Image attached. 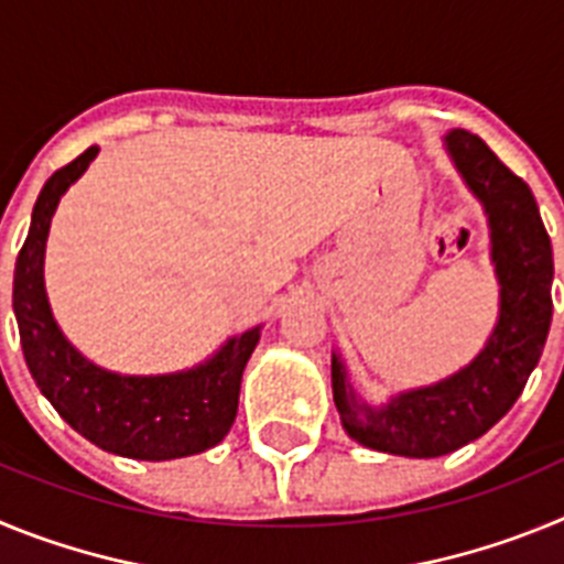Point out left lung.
Here are the masks:
<instances>
[{"label": "left lung", "instance_id": "8db88e82", "mask_svg": "<svg viewBox=\"0 0 564 564\" xmlns=\"http://www.w3.org/2000/svg\"><path fill=\"white\" fill-rule=\"evenodd\" d=\"M446 149L488 214L500 316L475 361L383 406L356 395L344 361L333 352V401L344 430L367 449L387 455L441 457L486 435L525 390L554 313V251L528 183L466 129H452Z\"/></svg>", "mask_w": 564, "mask_h": 564}]
</instances>
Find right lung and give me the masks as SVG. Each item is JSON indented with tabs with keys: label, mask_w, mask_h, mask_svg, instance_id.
Instances as JSON below:
<instances>
[{
	"label": "right lung",
	"mask_w": 564,
	"mask_h": 564,
	"mask_svg": "<svg viewBox=\"0 0 564 564\" xmlns=\"http://www.w3.org/2000/svg\"><path fill=\"white\" fill-rule=\"evenodd\" d=\"M98 147L58 169L33 206L13 273V313L24 361L42 395L98 449L132 460H174L223 441L237 417L239 381L259 327L234 336L206 364L172 376H118L96 367L58 330L44 293V242L62 194L87 172Z\"/></svg>",
	"instance_id": "add662e5"
}]
</instances>
